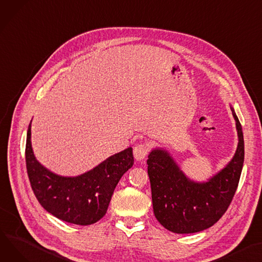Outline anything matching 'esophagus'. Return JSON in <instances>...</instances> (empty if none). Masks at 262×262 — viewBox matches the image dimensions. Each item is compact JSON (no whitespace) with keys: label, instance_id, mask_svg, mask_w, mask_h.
I'll return each mask as SVG.
<instances>
[{"label":"esophagus","instance_id":"esophagus-1","mask_svg":"<svg viewBox=\"0 0 262 262\" xmlns=\"http://www.w3.org/2000/svg\"><path fill=\"white\" fill-rule=\"evenodd\" d=\"M148 154V146L145 143H139L134 147V156L137 161L143 160Z\"/></svg>","mask_w":262,"mask_h":262}]
</instances>
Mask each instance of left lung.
Listing matches in <instances>:
<instances>
[{
    "label": "left lung",
    "instance_id": "1",
    "mask_svg": "<svg viewBox=\"0 0 262 262\" xmlns=\"http://www.w3.org/2000/svg\"><path fill=\"white\" fill-rule=\"evenodd\" d=\"M236 121L238 146L233 159L207 182L189 180L167 150L156 148L147 159L154 214L172 233L191 234L214 225L228 210L239 183L245 161V141Z\"/></svg>",
    "mask_w": 262,
    "mask_h": 262
}]
</instances>
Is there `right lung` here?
I'll return each instance as SVG.
<instances>
[{"instance_id":"1","label":"right lung","mask_w":262,"mask_h":262,"mask_svg":"<svg viewBox=\"0 0 262 262\" xmlns=\"http://www.w3.org/2000/svg\"><path fill=\"white\" fill-rule=\"evenodd\" d=\"M31 122L28 126L25 159L33 194L55 217L68 223L90 225L106 214L114 190L121 177L133 166V148L128 147L77 177H62L45 168L33 155Z\"/></svg>"}]
</instances>
